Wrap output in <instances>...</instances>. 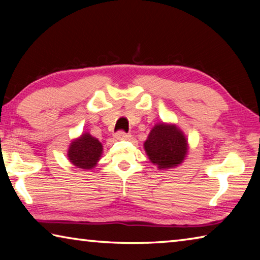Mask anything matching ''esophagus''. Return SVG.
Masks as SVG:
<instances>
[{"label": "esophagus", "instance_id": "34e87169", "mask_svg": "<svg viewBox=\"0 0 260 260\" xmlns=\"http://www.w3.org/2000/svg\"><path fill=\"white\" fill-rule=\"evenodd\" d=\"M129 134H126L125 132H117L116 134H114V139H117V140H126V139H128L129 138Z\"/></svg>", "mask_w": 260, "mask_h": 260}]
</instances>
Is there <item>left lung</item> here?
Instances as JSON below:
<instances>
[{"label": "left lung", "mask_w": 260, "mask_h": 260, "mask_svg": "<svg viewBox=\"0 0 260 260\" xmlns=\"http://www.w3.org/2000/svg\"><path fill=\"white\" fill-rule=\"evenodd\" d=\"M147 156L158 170L175 169L188 155V140L173 122H158L152 127L143 144Z\"/></svg>", "instance_id": "left-lung-1"}]
</instances>
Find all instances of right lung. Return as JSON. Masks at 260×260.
<instances>
[{
  "label": "right lung",
  "mask_w": 260,
  "mask_h": 260,
  "mask_svg": "<svg viewBox=\"0 0 260 260\" xmlns=\"http://www.w3.org/2000/svg\"><path fill=\"white\" fill-rule=\"evenodd\" d=\"M103 153V146L88 132L72 140L68 149V158L78 169L93 170Z\"/></svg>",
  "instance_id": "right-lung-1"
}]
</instances>
